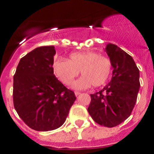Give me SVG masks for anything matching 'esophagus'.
<instances>
[{"label":"esophagus","mask_w":154,"mask_h":154,"mask_svg":"<svg viewBox=\"0 0 154 154\" xmlns=\"http://www.w3.org/2000/svg\"><path fill=\"white\" fill-rule=\"evenodd\" d=\"M74 94H75L76 96H78V95L80 94V92H77V91H75V92H74Z\"/></svg>","instance_id":"34e87169"}]
</instances>
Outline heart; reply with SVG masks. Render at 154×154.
Returning <instances> with one entry per match:
<instances>
[{"instance_id": "b5f03b06", "label": "heart", "mask_w": 154, "mask_h": 154, "mask_svg": "<svg viewBox=\"0 0 154 154\" xmlns=\"http://www.w3.org/2000/svg\"><path fill=\"white\" fill-rule=\"evenodd\" d=\"M112 71L108 58L93 51L74 53L69 59H58L54 64V71L59 80L66 85L71 84L80 71L83 77L73 83L77 89H84L91 85L102 86L107 81Z\"/></svg>"}]
</instances>
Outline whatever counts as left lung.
<instances>
[{
    "label": "left lung",
    "instance_id": "left-lung-1",
    "mask_svg": "<svg viewBox=\"0 0 154 154\" xmlns=\"http://www.w3.org/2000/svg\"><path fill=\"white\" fill-rule=\"evenodd\" d=\"M105 51L113 68L111 80L91 94L88 112L95 123L111 128L126 120L133 110L140 88L139 70L132 56L117 45L108 44Z\"/></svg>",
    "mask_w": 154,
    "mask_h": 154
}]
</instances>
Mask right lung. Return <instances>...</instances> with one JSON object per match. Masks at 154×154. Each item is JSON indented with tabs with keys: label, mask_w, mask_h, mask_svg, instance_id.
Listing matches in <instances>:
<instances>
[{
	"label": "right lung",
	"mask_w": 154,
	"mask_h": 154,
	"mask_svg": "<svg viewBox=\"0 0 154 154\" xmlns=\"http://www.w3.org/2000/svg\"><path fill=\"white\" fill-rule=\"evenodd\" d=\"M53 46L34 49L20 59L13 77V104L31 129L47 132L63 125L76 100L53 74Z\"/></svg>",
	"instance_id": "add662e5"
}]
</instances>
